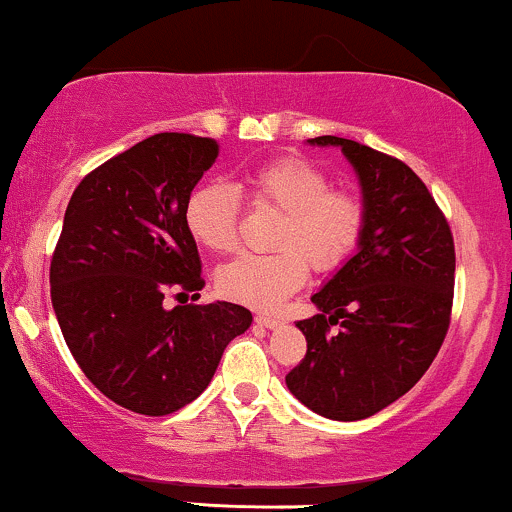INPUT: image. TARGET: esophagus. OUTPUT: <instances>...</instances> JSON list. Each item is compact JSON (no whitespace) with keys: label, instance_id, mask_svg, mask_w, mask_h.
I'll return each instance as SVG.
<instances>
[{"label":"esophagus","instance_id":"1","mask_svg":"<svg viewBox=\"0 0 512 512\" xmlns=\"http://www.w3.org/2000/svg\"><path fill=\"white\" fill-rule=\"evenodd\" d=\"M256 324L266 326V329H275L280 324V319L273 317V314H256Z\"/></svg>","mask_w":512,"mask_h":512}]
</instances>
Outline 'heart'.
Listing matches in <instances>:
<instances>
[{"mask_svg": "<svg viewBox=\"0 0 512 512\" xmlns=\"http://www.w3.org/2000/svg\"><path fill=\"white\" fill-rule=\"evenodd\" d=\"M258 208L283 212L275 225L273 254H244L220 268L222 295L251 307L271 309L304 285L309 263L331 271L363 237L365 198L331 188L324 171L300 157H278L244 171L237 183L210 181L188 195L186 227L203 249L227 254L239 244V195Z\"/></svg>", "mask_w": 512, "mask_h": 512, "instance_id": "1", "label": "heart"}]
</instances>
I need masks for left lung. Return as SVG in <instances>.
<instances>
[{"instance_id":"left-lung-1","label":"left lung","mask_w":512,"mask_h":512,"mask_svg":"<svg viewBox=\"0 0 512 512\" xmlns=\"http://www.w3.org/2000/svg\"><path fill=\"white\" fill-rule=\"evenodd\" d=\"M309 145L341 147L358 171L367 220L358 254L312 295L319 314L297 321L307 355L285 384L319 416L360 421L409 392L438 355L455 297V239L401 159L333 135Z\"/></svg>"}]
</instances>
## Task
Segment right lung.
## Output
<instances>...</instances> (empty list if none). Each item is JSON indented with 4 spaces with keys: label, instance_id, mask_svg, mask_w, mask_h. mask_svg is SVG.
<instances>
[{
    "label": "right lung",
    "instance_id": "obj_1",
    "mask_svg": "<svg viewBox=\"0 0 512 512\" xmlns=\"http://www.w3.org/2000/svg\"><path fill=\"white\" fill-rule=\"evenodd\" d=\"M220 145L159 132L86 174L50 261L57 324L89 382L123 409L166 416L205 392L227 343L251 326L241 304H179L198 292L200 256L186 227L195 183Z\"/></svg>",
    "mask_w": 512,
    "mask_h": 512
}]
</instances>
